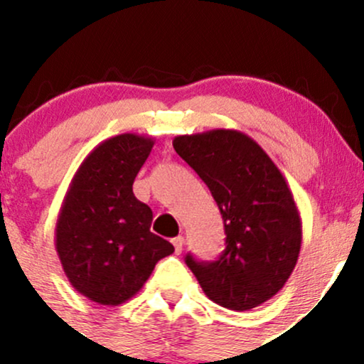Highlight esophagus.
Returning <instances> with one entry per match:
<instances>
[{
  "instance_id": "obj_1",
  "label": "esophagus",
  "mask_w": 364,
  "mask_h": 364,
  "mask_svg": "<svg viewBox=\"0 0 364 364\" xmlns=\"http://www.w3.org/2000/svg\"><path fill=\"white\" fill-rule=\"evenodd\" d=\"M173 245H174V250H176V254H181V250H183V245H185V238L181 237V235H179V237H176V238H173Z\"/></svg>"
}]
</instances>
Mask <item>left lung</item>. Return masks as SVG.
I'll use <instances>...</instances> for the list:
<instances>
[{"mask_svg": "<svg viewBox=\"0 0 364 364\" xmlns=\"http://www.w3.org/2000/svg\"><path fill=\"white\" fill-rule=\"evenodd\" d=\"M173 146L210 190L225 223L226 249L218 261L185 259L202 290L233 311L269 301L292 274L302 242L301 215L283 174L240 131L183 134Z\"/></svg>", "mask_w": 364, "mask_h": 364, "instance_id": "obj_1", "label": "left lung"}]
</instances>
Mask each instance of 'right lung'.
<instances>
[{
    "label": "right lung",
    "instance_id": "1",
    "mask_svg": "<svg viewBox=\"0 0 364 364\" xmlns=\"http://www.w3.org/2000/svg\"><path fill=\"white\" fill-rule=\"evenodd\" d=\"M155 139L124 133L91 150L72 178L55 228L70 285L90 301L119 306L141 290L174 247L151 233V209L133 183Z\"/></svg>",
    "mask_w": 364,
    "mask_h": 364
}]
</instances>
